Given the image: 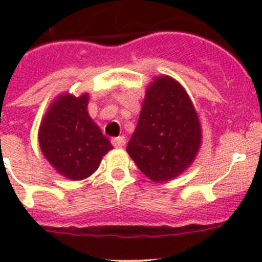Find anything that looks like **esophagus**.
Segmentation results:
<instances>
[{"label":"esophagus","mask_w":262,"mask_h":262,"mask_svg":"<svg viewBox=\"0 0 262 262\" xmlns=\"http://www.w3.org/2000/svg\"><path fill=\"white\" fill-rule=\"evenodd\" d=\"M111 143H113V145H114L115 148H122L126 144V139H124V136H118V138L113 139Z\"/></svg>","instance_id":"esophagus-1"}]
</instances>
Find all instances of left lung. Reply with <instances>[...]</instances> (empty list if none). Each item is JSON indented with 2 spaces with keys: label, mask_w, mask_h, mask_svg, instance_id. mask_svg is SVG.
Here are the masks:
<instances>
[{
  "label": "left lung",
  "mask_w": 262,
  "mask_h": 262,
  "mask_svg": "<svg viewBox=\"0 0 262 262\" xmlns=\"http://www.w3.org/2000/svg\"><path fill=\"white\" fill-rule=\"evenodd\" d=\"M201 144L200 118L186 90L170 76L155 77L145 92L127 154L143 174L163 184L193 164Z\"/></svg>",
  "instance_id": "8db88e82"
}]
</instances>
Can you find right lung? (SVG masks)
Wrapping results in <instances>:
<instances>
[{
	"mask_svg": "<svg viewBox=\"0 0 262 262\" xmlns=\"http://www.w3.org/2000/svg\"><path fill=\"white\" fill-rule=\"evenodd\" d=\"M89 94L62 93L41 119L38 139L41 154L62 177L81 181L98 169L113 149L108 139L88 113Z\"/></svg>",
	"mask_w": 262,
	"mask_h": 262,
	"instance_id": "right-lung-1",
	"label": "right lung"
}]
</instances>
